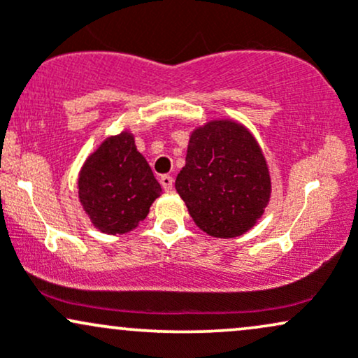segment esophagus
Returning <instances> with one entry per match:
<instances>
[{"label": "esophagus", "instance_id": "obj_1", "mask_svg": "<svg viewBox=\"0 0 358 358\" xmlns=\"http://www.w3.org/2000/svg\"><path fill=\"white\" fill-rule=\"evenodd\" d=\"M159 183H162L163 190H165V192L173 190V178H171L170 175H163L162 178H159Z\"/></svg>", "mask_w": 358, "mask_h": 358}]
</instances>
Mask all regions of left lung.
I'll use <instances>...</instances> for the list:
<instances>
[{
	"label": "left lung",
	"mask_w": 358,
	"mask_h": 358,
	"mask_svg": "<svg viewBox=\"0 0 358 358\" xmlns=\"http://www.w3.org/2000/svg\"><path fill=\"white\" fill-rule=\"evenodd\" d=\"M175 188L193 222L208 236L231 239L254 227L271 196L264 155L234 121H210L192 133Z\"/></svg>",
	"instance_id": "1"
}]
</instances>
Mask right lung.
I'll list each match as a JSON object with an SVG mask.
<instances>
[{
	"label": "right lung",
	"instance_id": "1",
	"mask_svg": "<svg viewBox=\"0 0 358 358\" xmlns=\"http://www.w3.org/2000/svg\"><path fill=\"white\" fill-rule=\"evenodd\" d=\"M162 193L131 133L110 136L89 156L79 175V199L92 224L106 234H126L146 219Z\"/></svg>",
	"mask_w": 358,
	"mask_h": 358
}]
</instances>
